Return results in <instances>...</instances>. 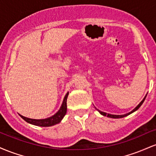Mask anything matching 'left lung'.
<instances>
[{"instance_id": "left-lung-1", "label": "left lung", "mask_w": 156, "mask_h": 156, "mask_svg": "<svg viewBox=\"0 0 156 156\" xmlns=\"http://www.w3.org/2000/svg\"><path fill=\"white\" fill-rule=\"evenodd\" d=\"M146 97H147V94H146V96L144 97V99H143L142 101H141L140 102V103H139V104L135 108L133 109V110H132L131 112H129V113H127V114H122V115H115V114H107V113H105V112H101V111L98 110V109H97L96 108H95L97 109V110L98 111V112H99L100 114H102V115H103V116H106V117H110V118H114V119H119V118H122V117H126V116H128V115H129V114H132V113H133L134 112H136V111H137L138 109H139V108H140V106H141V105H142V103H144V100H145Z\"/></svg>"}]
</instances>
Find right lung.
<instances>
[{
  "mask_svg": "<svg viewBox=\"0 0 156 156\" xmlns=\"http://www.w3.org/2000/svg\"><path fill=\"white\" fill-rule=\"evenodd\" d=\"M69 92L66 94L65 97L64 98L62 104L61 105L59 110L54 115L51 116V117L46 118V119H31V118H28L23 116L20 115L21 117L24 119L27 122L30 123V124L37 125V126L40 127H50L53 126V125L58 124L62 120L64 116H65L66 113H67V99Z\"/></svg>",
  "mask_w": 156,
  "mask_h": 156,
  "instance_id": "1",
  "label": "right lung"
}]
</instances>
